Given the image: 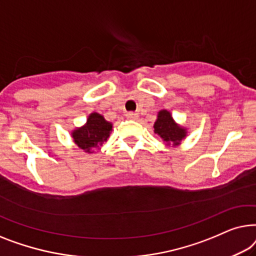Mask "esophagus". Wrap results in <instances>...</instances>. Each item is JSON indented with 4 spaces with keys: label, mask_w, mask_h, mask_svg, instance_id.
Listing matches in <instances>:
<instances>
[{
    "label": "esophagus",
    "mask_w": 256,
    "mask_h": 256,
    "mask_svg": "<svg viewBox=\"0 0 256 256\" xmlns=\"http://www.w3.org/2000/svg\"><path fill=\"white\" fill-rule=\"evenodd\" d=\"M126 117L128 118V120H136V118H138V114L128 112V114H126Z\"/></svg>",
    "instance_id": "obj_1"
}]
</instances>
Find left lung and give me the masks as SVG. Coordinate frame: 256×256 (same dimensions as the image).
<instances>
[{
    "label": "left lung",
    "mask_w": 256,
    "mask_h": 256,
    "mask_svg": "<svg viewBox=\"0 0 256 256\" xmlns=\"http://www.w3.org/2000/svg\"><path fill=\"white\" fill-rule=\"evenodd\" d=\"M153 128L154 133L160 136L166 146H180L188 134V128L176 123L170 111L166 109L158 112L156 120Z\"/></svg>",
    "instance_id": "8db88e82"
}]
</instances>
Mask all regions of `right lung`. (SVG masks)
I'll return each instance as SVG.
<instances>
[{
	"mask_svg": "<svg viewBox=\"0 0 256 256\" xmlns=\"http://www.w3.org/2000/svg\"><path fill=\"white\" fill-rule=\"evenodd\" d=\"M111 132H112V123L108 122L103 114L92 112L88 116L87 122L82 126L74 128L70 132V136L78 148H81L84 153L90 154L98 152L102 144L109 139Z\"/></svg>",
	"mask_w": 256,
	"mask_h": 256,
	"instance_id": "right-lung-1",
	"label": "right lung"
}]
</instances>
